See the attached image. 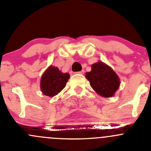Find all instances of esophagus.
<instances>
[{"mask_svg":"<svg viewBox=\"0 0 151 151\" xmlns=\"http://www.w3.org/2000/svg\"><path fill=\"white\" fill-rule=\"evenodd\" d=\"M78 74H83L85 73V71L84 70H82V71H78Z\"/></svg>","mask_w":151,"mask_h":151,"instance_id":"1","label":"esophagus"}]
</instances>
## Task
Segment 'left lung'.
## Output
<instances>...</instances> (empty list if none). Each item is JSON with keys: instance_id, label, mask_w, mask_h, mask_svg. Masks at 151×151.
Wrapping results in <instances>:
<instances>
[{"instance_id": "8db88e82", "label": "left lung", "mask_w": 151, "mask_h": 151, "mask_svg": "<svg viewBox=\"0 0 151 151\" xmlns=\"http://www.w3.org/2000/svg\"><path fill=\"white\" fill-rule=\"evenodd\" d=\"M93 89L103 97H112L118 89L120 80L115 71L102 62L94 63L85 74Z\"/></svg>"}]
</instances>
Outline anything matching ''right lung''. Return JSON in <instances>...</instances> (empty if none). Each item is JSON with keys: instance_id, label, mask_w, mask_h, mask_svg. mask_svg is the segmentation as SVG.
Listing matches in <instances>:
<instances>
[{"instance_id": "obj_1", "label": "right lung", "mask_w": 151, "mask_h": 151, "mask_svg": "<svg viewBox=\"0 0 151 151\" xmlns=\"http://www.w3.org/2000/svg\"><path fill=\"white\" fill-rule=\"evenodd\" d=\"M70 76L68 73H62L58 68L50 66L41 79V90L45 95L54 96L66 86Z\"/></svg>"}]
</instances>
